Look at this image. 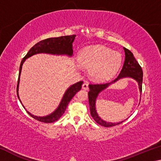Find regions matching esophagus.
Returning a JSON list of instances; mask_svg holds the SVG:
<instances>
[{
  "label": "esophagus",
  "instance_id": "obj_1",
  "mask_svg": "<svg viewBox=\"0 0 161 161\" xmlns=\"http://www.w3.org/2000/svg\"><path fill=\"white\" fill-rule=\"evenodd\" d=\"M82 89H85V90H87V89H89V84H88V83L84 82V83L82 84Z\"/></svg>",
  "mask_w": 161,
  "mask_h": 161
}]
</instances>
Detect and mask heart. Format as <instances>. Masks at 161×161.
<instances>
[{
    "label": "heart",
    "mask_w": 161,
    "mask_h": 161,
    "mask_svg": "<svg viewBox=\"0 0 161 161\" xmlns=\"http://www.w3.org/2000/svg\"><path fill=\"white\" fill-rule=\"evenodd\" d=\"M79 62L90 69V75L97 80L112 77L121 64V56L118 52L103 45L89 46L79 54Z\"/></svg>",
    "instance_id": "obj_1"
}]
</instances>
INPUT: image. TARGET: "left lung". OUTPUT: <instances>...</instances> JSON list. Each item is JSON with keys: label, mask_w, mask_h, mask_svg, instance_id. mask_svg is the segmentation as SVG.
<instances>
[{"label": "left lung", "mask_w": 161, "mask_h": 161, "mask_svg": "<svg viewBox=\"0 0 161 161\" xmlns=\"http://www.w3.org/2000/svg\"><path fill=\"white\" fill-rule=\"evenodd\" d=\"M125 51V60L124 63L122 67V69L120 72L119 75L116 80L111 81L110 83H92L89 85V92L88 93L89 95V109H90V113L92 118L94 119V121L97 122L98 124L104 127H111L116 126L121 124L122 122L119 123H109V122H106L103 121L102 119H100L96 111L95 108V101L97 97L98 94L100 92L103 90L105 88L109 85L110 84L115 82L119 79L123 77H132L138 81V85H139L140 91L142 92V82H143V70L142 68L138 64V62L136 61L134 57H133V53L128 49L124 47Z\"/></svg>", "instance_id": "obj_1"}]
</instances>
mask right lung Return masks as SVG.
I'll return each mask as SVG.
<instances>
[{
  "instance_id": "right-lung-1",
  "label": "right lung",
  "mask_w": 161,
  "mask_h": 161,
  "mask_svg": "<svg viewBox=\"0 0 161 161\" xmlns=\"http://www.w3.org/2000/svg\"><path fill=\"white\" fill-rule=\"evenodd\" d=\"M76 35H66V36H61L58 37H51L47 38V39L43 40L40 41L35 44L33 47H31V50L28 51L26 55L22 59L20 65V69H19V75H18V84H17V95L18 99H20L18 96V84L19 81H20V76L21 72L22 66L24 61L25 59L28 58L29 57H31L33 54L37 53H50L54 54H67L69 56H72L73 53L72 50V42L74 41ZM83 81H80L79 82L76 83L73 85L71 86L69 89H67L64 94V97L60 102V104L59 105L58 108L54 111L53 114L50 115L46 116L44 117L36 116L31 114L30 112L27 111V112L30 116H32V118L37 120L40 122L43 123H53V122L56 121L62 116V114L64 113L66 108L67 107L68 103L72 99V97L75 96L76 93L78 91H80L81 88ZM20 100V99H19ZM25 108V107H24Z\"/></svg>"
}]
</instances>
